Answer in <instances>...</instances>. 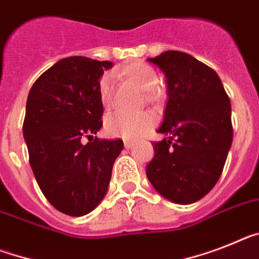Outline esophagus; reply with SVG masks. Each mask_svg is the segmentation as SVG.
I'll use <instances>...</instances> for the list:
<instances>
[{"mask_svg": "<svg viewBox=\"0 0 259 259\" xmlns=\"http://www.w3.org/2000/svg\"><path fill=\"white\" fill-rule=\"evenodd\" d=\"M123 145H125L126 149H130V147H132V146H133V145H134V142H133V141L125 140V142H123Z\"/></svg>", "mask_w": 259, "mask_h": 259, "instance_id": "esophagus-1", "label": "esophagus"}]
</instances>
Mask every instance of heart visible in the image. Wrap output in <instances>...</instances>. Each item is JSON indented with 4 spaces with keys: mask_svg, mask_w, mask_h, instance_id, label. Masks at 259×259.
Here are the masks:
<instances>
[{
    "mask_svg": "<svg viewBox=\"0 0 259 259\" xmlns=\"http://www.w3.org/2000/svg\"><path fill=\"white\" fill-rule=\"evenodd\" d=\"M118 73L123 79L132 82L141 92L146 93L147 99L153 97V93L158 87V76L154 69L142 62H133L123 67ZM99 96L101 105L108 109L112 103V77L104 76L99 85ZM155 123V118L150 113L125 114L116 113L108 116L104 123L106 134L110 137H119L126 140H137L149 132Z\"/></svg>",
    "mask_w": 259,
    "mask_h": 259,
    "instance_id": "b5f03b06",
    "label": "heart"
}]
</instances>
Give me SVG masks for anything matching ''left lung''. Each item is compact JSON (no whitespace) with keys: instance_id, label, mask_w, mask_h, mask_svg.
<instances>
[{"instance_id":"8db88e82","label":"left lung","mask_w":259,"mask_h":259,"mask_svg":"<svg viewBox=\"0 0 259 259\" xmlns=\"http://www.w3.org/2000/svg\"><path fill=\"white\" fill-rule=\"evenodd\" d=\"M150 63L166 76L167 104L146 167L150 183L167 200L192 204L220 179L233 141L232 108L220 77L190 54L164 51Z\"/></svg>"}]
</instances>
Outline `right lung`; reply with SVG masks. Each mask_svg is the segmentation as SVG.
<instances>
[{
    "label": "right lung",
    "instance_id": "right-lung-1",
    "mask_svg": "<svg viewBox=\"0 0 259 259\" xmlns=\"http://www.w3.org/2000/svg\"><path fill=\"white\" fill-rule=\"evenodd\" d=\"M109 60L85 56L60 59L30 89L23 138L38 186L52 207L79 217L105 196L122 140H99L104 108L99 96ZM88 138L90 142H82Z\"/></svg>",
    "mask_w": 259,
    "mask_h": 259
}]
</instances>
